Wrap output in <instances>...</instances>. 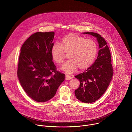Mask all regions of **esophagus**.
<instances>
[{
    "label": "esophagus",
    "instance_id": "esophagus-1",
    "mask_svg": "<svg viewBox=\"0 0 132 132\" xmlns=\"http://www.w3.org/2000/svg\"><path fill=\"white\" fill-rule=\"evenodd\" d=\"M72 78V77L70 75H66L65 76V80H69L70 79H71Z\"/></svg>",
    "mask_w": 132,
    "mask_h": 132
}]
</instances>
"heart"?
Listing matches in <instances>:
<instances>
[{"label":"heart","mask_w":132,"mask_h":132,"mask_svg":"<svg viewBox=\"0 0 132 132\" xmlns=\"http://www.w3.org/2000/svg\"><path fill=\"white\" fill-rule=\"evenodd\" d=\"M97 46L94 40L86 38L74 33H70L62 38L60 44L55 43L51 53L57 64L62 63L64 52L69 59L61 69L67 73L75 72L78 67L80 70L89 68L94 62L97 53Z\"/></svg>","instance_id":"obj_1"}]
</instances>
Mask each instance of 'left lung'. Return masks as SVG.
<instances>
[{
	"instance_id": "left-lung-1",
	"label": "left lung",
	"mask_w": 132,
	"mask_h": 132,
	"mask_svg": "<svg viewBox=\"0 0 132 132\" xmlns=\"http://www.w3.org/2000/svg\"><path fill=\"white\" fill-rule=\"evenodd\" d=\"M83 34L96 38L100 50L94 63L85 72L76 76L80 81V85L75 91V94L79 101L92 103L99 99L106 91L112 80L113 68L111 53L104 38L94 32Z\"/></svg>"
}]
</instances>
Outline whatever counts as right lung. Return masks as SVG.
Instances as JSON below:
<instances>
[{"label":"right lung","mask_w":132,"mask_h":132,"mask_svg":"<svg viewBox=\"0 0 132 132\" xmlns=\"http://www.w3.org/2000/svg\"><path fill=\"white\" fill-rule=\"evenodd\" d=\"M55 32H38L23 44L17 74L20 84L32 100L44 102L56 94L65 75L56 71L51 51Z\"/></svg>","instance_id":"obj_1"}]
</instances>
